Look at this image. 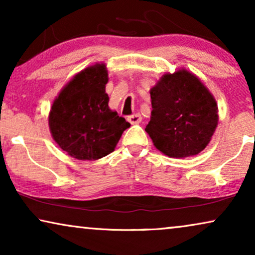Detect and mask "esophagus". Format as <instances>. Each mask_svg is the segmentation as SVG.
<instances>
[{
	"instance_id": "obj_1",
	"label": "esophagus",
	"mask_w": 255,
	"mask_h": 255,
	"mask_svg": "<svg viewBox=\"0 0 255 255\" xmlns=\"http://www.w3.org/2000/svg\"><path fill=\"white\" fill-rule=\"evenodd\" d=\"M128 121L131 124H139L141 122V115L140 114H133L131 116L128 117Z\"/></svg>"
}]
</instances>
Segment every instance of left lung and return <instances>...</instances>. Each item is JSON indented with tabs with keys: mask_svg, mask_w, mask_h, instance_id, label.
<instances>
[{
	"mask_svg": "<svg viewBox=\"0 0 255 255\" xmlns=\"http://www.w3.org/2000/svg\"><path fill=\"white\" fill-rule=\"evenodd\" d=\"M151 121L145 131L163 154L196 155L207 147L218 124L215 97L186 69L167 73L151 89Z\"/></svg>",
	"mask_w": 255,
	"mask_h": 255,
	"instance_id": "obj_1",
	"label": "left lung"
}]
</instances>
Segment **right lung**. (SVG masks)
Returning <instances> with one entry per match:
<instances>
[{"label": "right lung", "instance_id": "right-lung-1", "mask_svg": "<svg viewBox=\"0 0 255 255\" xmlns=\"http://www.w3.org/2000/svg\"><path fill=\"white\" fill-rule=\"evenodd\" d=\"M108 80L104 64L87 67L61 89L52 104L51 134L73 158L97 160L110 154L122 133L130 128L125 118L108 106Z\"/></svg>", "mask_w": 255, "mask_h": 255}]
</instances>
